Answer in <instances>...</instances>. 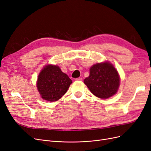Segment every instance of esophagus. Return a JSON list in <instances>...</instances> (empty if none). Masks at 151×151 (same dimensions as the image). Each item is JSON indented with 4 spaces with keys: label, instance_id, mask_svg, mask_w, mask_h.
<instances>
[{
    "label": "esophagus",
    "instance_id": "34e87169",
    "mask_svg": "<svg viewBox=\"0 0 151 151\" xmlns=\"http://www.w3.org/2000/svg\"><path fill=\"white\" fill-rule=\"evenodd\" d=\"M75 80L76 81H83V79L81 78V77H79V78H76Z\"/></svg>",
    "mask_w": 151,
    "mask_h": 151
}]
</instances>
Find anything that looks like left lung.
<instances>
[{
	"label": "left lung",
	"instance_id": "obj_1",
	"mask_svg": "<svg viewBox=\"0 0 151 151\" xmlns=\"http://www.w3.org/2000/svg\"><path fill=\"white\" fill-rule=\"evenodd\" d=\"M84 83L96 96L106 99L117 92L120 77L110 63H96L91 67L89 76L86 77Z\"/></svg>",
	"mask_w": 151,
	"mask_h": 151
}]
</instances>
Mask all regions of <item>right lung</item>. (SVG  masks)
I'll return each instance as SVG.
<instances>
[{"label":"right lung","instance_id":"obj_1","mask_svg":"<svg viewBox=\"0 0 151 151\" xmlns=\"http://www.w3.org/2000/svg\"><path fill=\"white\" fill-rule=\"evenodd\" d=\"M72 83V80L59 67L48 65L40 73L37 88L43 99L56 101L65 94Z\"/></svg>","mask_w":151,"mask_h":151}]
</instances>
